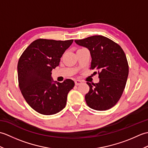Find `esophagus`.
Instances as JSON below:
<instances>
[{
	"label": "esophagus",
	"instance_id": "obj_1",
	"mask_svg": "<svg viewBox=\"0 0 148 148\" xmlns=\"http://www.w3.org/2000/svg\"><path fill=\"white\" fill-rule=\"evenodd\" d=\"M81 83H82V81H80V80H76L75 81V84H76V86L77 85H79V84H81Z\"/></svg>",
	"mask_w": 148,
	"mask_h": 148
}]
</instances>
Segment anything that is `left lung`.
Returning a JSON list of instances; mask_svg holds the SVG:
<instances>
[{"label":"left lung","instance_id":"left-lung-1","mask_svg":"<svg viewBox=\"0 0 148 148\" xmlns=\"http://www.w3.org/2000/svg\"><path fill=\"white\" fill-rule=\"evenodd\" d=\"M74 41L89 49L92 56L90 69L99 73L98 83L87 82L90 86L85 95L87 105L97 111L111 109L121 98L128 76V64L123 50L117 43L102 36Z\"/></svg>","mask_w":148,"mask_h":148}]
</instances>
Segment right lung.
<instances>
[{
    "mask_svg": "<svg viewBox=\"0 0 148 148\" xmlns=\"http://www.w3.org/2000/svg\"><path fill=\"white\" fill-rule=\"evenodd\" d=\"M73 40H34L22 53L18 63L19 87L31 108L44 115L60 112L67 103L69 91L74 86L71 79L54 81L51 71Z\"/></svg>",
    "mask_w": 148,
    "mask_h": 148,
    "instance_id": "right-lung-1",
    "label": "right lung"
}]
</instances>
